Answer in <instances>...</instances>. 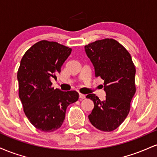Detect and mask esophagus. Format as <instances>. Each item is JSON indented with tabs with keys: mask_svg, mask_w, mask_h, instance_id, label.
<instances>
[{
	"mask_svg": "<svg viewBox=\"0 0 157 157\" xmlns=\"http://www.w3.org/2000/svg\"><path fill=\"white\" fill-rule=\"evenodd\" d=\"M80 99H85V98H86V95L82 94H80Z\"/></svg>",
	"mask_w": 157,
	"mask_h": 157,
	"instance_id": "1",
	"label": "esophagus"
}]
</instances>
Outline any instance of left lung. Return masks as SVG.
I'll return each instance as SVG.
<instances>
[{"label": "left lung", "instance_id": "left-lung-1", "mask_svg": "<svg viewBox=\"0 0 157 157\" xmlns=\"http://www.w3.org/2000/svg\"><path fill=\"white\" fill-rule=\"evenodd\" d=\"M85 51L94 67L95 77L104 80L105 99L94 94L86 97L94 108L89 115L91 123L99 130L112 131L125 120L136 92V69L130 54L113 39H103L85 46Z\"/></svg>", "mask_w": 157, "mask_h": 157}]
</instances>
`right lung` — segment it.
I'll return each instance as SVG.
<instances>
[{
  "instance_id": "right-lung-1",
  "label": "right lung",
  "mask_w": 157,
  "mask_h": 157,
  "mask_svg": "<svg viewBox=\"0 0 157 157\" xmlns=\"http://www.w3.org/2000/svg\"><path fill=\"white\" fill-rule=\"evenodd\" d=\"M71 52L56 42L41 40L23 55L17 71L19 97L26 117L36 128L52 132L61 127L66 109L77 101L76 91H63L52 87V77Z\"/></svg>"
}]
</instances>
